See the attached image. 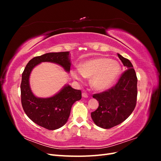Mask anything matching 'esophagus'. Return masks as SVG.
Returning a JSON list of instances; mask_svg holds the SVG:
<instances>
[{
    "label": "esophagus",
    "instance_id": "1",
    "mask_svg": "<svg viewBox=\"0 0 161 161\" xmlns=\"http://www.w3.org/2000/svg\"><path fill=\"white\" fill-rule=\"evenodd\" d=\"M82 96L83 97H85V98H86V97H88V95H87V93H86V92H82Z\"/></svg>",
    "mask_w": 161,
    "mask_h": 161
}]
</instances>
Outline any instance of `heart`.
<instances>
[{
    "label": "heart",
    "instance_id": "1",
    "mask_svg": "<svg viewBox=\"0 0 161 161\" xmlns=\"http://www.w3.org/2000/svg\"><path fill=\"white\" fill-rule=\"evenodd\" d=\"M79 70L71 71L73 79L82 81L84 77H91V84L97 90L109 88L118 79L121 74V65L117 60L108 58H92L81 63Z\"/></svg>",
    "mask_w": 161,
    "mask_h": 161
}]
</instances>
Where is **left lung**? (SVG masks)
I'll return each mask as SVG.
<instances>
[{
    "mask_svg": "<svg viewBox=\"0 0 161 161\" xmlns=\"http://www.w3.org/2000/svg\"><path fill=\"white\" fill-rule=\"evenodd\" d=\"M127 70L121 74L115 86L106 91L94 94L99 107L91 113L94 123L100 128L109 129L122 123L132 113L137 99V76L131 62L118 53Z\"/></svg>",
    "mask_w": 161,
    "mask_h": 161,
    "instance_id": "1",
    "label": "left lung"
}]
</instances>
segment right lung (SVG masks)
Here are the masks:
<instances>
[{
	"instance_id": "add662e5",
	"label": "right lung",
	"mask_w": 161,
	"mask_h": 161,
	"mask_svg": "<svg viewBox=\"0 0 161 161\" xmlns=\"http://www.w3.org/2000/svg\"><path fill=\"white\" fill-rule=\"evenodd\" d=\"M43 62L60 65L70 72L69 52L47 53L36 56L27 63L22 74L21 96L23 109L34 123L46 129L53 130L61 128L69 119L72 105L81 99V91L66 85L57 94L49 98H39L33 94L30 86V76L36 66Z\"/></svg>"
}]
</instances>
